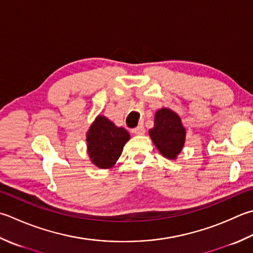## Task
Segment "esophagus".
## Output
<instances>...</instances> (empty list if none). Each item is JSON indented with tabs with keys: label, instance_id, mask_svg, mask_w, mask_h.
I'll list each match as a JSON object with an SVG mask.
<instances>
[{
	"label": "esophagus",
	"instance_id": "esophagus-1",
	"mask_svg": "<svg viewBox=\"0 0 253 253\" xmlns=\"http://www.w3.org/2000/svg\"><path fill=\"white\" fill-rule=\"evenodd\" d=\"M131 132L133 133V135L140 136V135H143V133H145V128H143L142 126H138L136 128H133V129H131Z\"/></svg>",
	"mask_w": 253,
	"mask_h": 253
}]
</instances>
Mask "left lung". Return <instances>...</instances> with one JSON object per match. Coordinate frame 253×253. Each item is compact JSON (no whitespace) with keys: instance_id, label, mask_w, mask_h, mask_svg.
<instances>
[{"instance_id":"1","label":"left lung","mask_w":253,"mask_h":253,"mask_svg":"<svg viewBox=\"0 0 253 253\" xmlns=\"http://www.w3.org/2000/svg\"><path fill=\"white\" fill-rule=\"evenodd\" d=\"M149 136L163 157L175 160L184 147L186 129L175 112L162 107L156 112L155 126L149 129Z\"/></svg>"}]
</instances>
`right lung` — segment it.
Returning <instances> with one entry per match:
<instances>
[{"label": "right lung", "instance_id": "right-lung-1", "mask_svg": "<svg viewBox=\"0 0 253 253\" xmlns=\"http://www.w3.org/2000/svg\"><path fill=\"white\" fill-rule=\"evenodd\" d=\"M130 139L125 128L118 127L107 117L97 115L86 131V150L94 166L100 169H112Z\"/></svg>", "mask_w": 253, "mask_h": 253}]
</instances>
